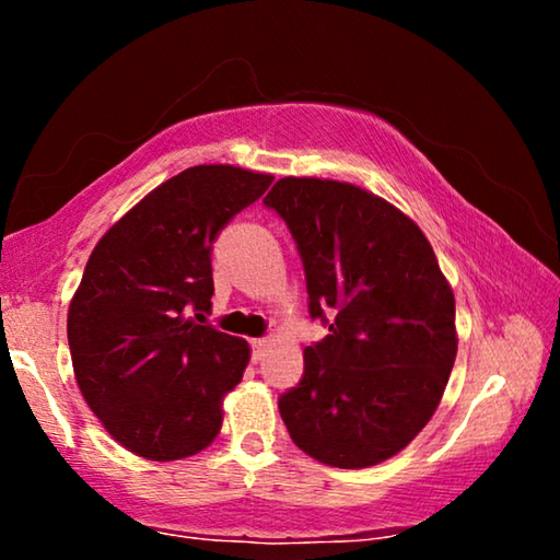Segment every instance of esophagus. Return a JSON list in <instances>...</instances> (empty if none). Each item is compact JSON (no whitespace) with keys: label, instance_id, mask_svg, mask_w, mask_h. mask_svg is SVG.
Masks as SVG:
<instances>
[{"label":"esophagus","instance_id":"1","mask_svg":"<svg viewBox=\"0 0 560 560\" xmlns=\"http://www.w3.org/2000/svg\"><path fill=\"white\" fill-rule=\"evenodd\" d=\"M271 346L269 338H254L252 340V353H254V360H261L264 353H267V348Z\"/></svg>","mask_w":560,"mask_h":560}]
</instances>
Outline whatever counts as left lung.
Listing matches in <instances>:
<instances>
[{
    "mask_svg": "<svg viewBox=\"0 0 560 560\" xmlns=\"http://www.w3.org/2000/svg\"><path fill=\"white\" fill-rule=\"evenodd\" d=\"M264 205L287 222L308 314L328 326L279 397L281 420L328 467L390 459L430 422L457 355L454 293L428 236L383 197L336 179L283 177Z\"/></svg>",
    "mask_w": 560,
    "mask_h": 560,
    "instance_id": "left-lung-1",
    "label": "left lung"
}]
</instances>
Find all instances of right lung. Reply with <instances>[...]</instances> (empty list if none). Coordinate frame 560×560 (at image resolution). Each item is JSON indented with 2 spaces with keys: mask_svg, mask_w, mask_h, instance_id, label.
<instances>
[{
  "mask_svg": "<svg viewBox=\"0 0 560 560\" xmlns=\"http://www.w3.org/2000/svg\"><path fill=\"white\" fill-rule=\"evenodd\" d=\"M271 175L197 165L145 195L101 236L69 306L75 383L122 447L153 462L197 454L222 428L249 343L202 326L212 244Z\"/></svg>",
  "mask_w": 560,
  "mask_h": 560,
  "instance_id": "add662e5",
  "label": "right lung"
}]
</instances>
